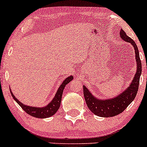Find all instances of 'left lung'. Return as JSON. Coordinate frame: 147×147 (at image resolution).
I'll return each instance as SVG.
<instances>
[{
	"instance_id": "left-lung-1",
	"label": "left lung",
	"mask_w": 147,
	"mask_h": 147,
	"mask_svg": "<svg viewBox=\"0 0 147 147\" xmlns=\"http://www.w3.org/2000/svg\"><path fill=\"white\" fill-rule=\"evenodd\" d=\"M120 37L124 41L133 45L136 54V61L137 63V71L131 84L124 92L111 99H99L95 97L85 86H83L84 95L86 102L92 113L99 117H109L119 115L127 108L135 99L138 90L140 77L142 73V63L140 58L139 50L137 45L132 38L126 34L122 29L120 30Z\"/></svg>"
}]
</instances>
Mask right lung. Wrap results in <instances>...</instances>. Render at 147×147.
I'll return each mask as SVG.
<instances>
[{
	"label": "right lung",
	"instance_id": "add662e5",
	"mask_svg": "<svg viewBox=\"0 0 147 147\" xmlns=\"http://www.w3.org/2000/svg\"><path fill=\"white\" fill-rule=\"evenodd\" d=\"M72 79H73V77L72 76H70V77H67L66 79H64L63 83L61 84L58 90L57 91L56 94H55V96L52 99V100L49 103L48 105L43 106V107H34V106L25 105L24 104L19 102L16 98L14 94L11 92V89H10V91H11V96H12L14 100L18 103V105L21 106L22 109H23V110H24V111H25L28 114H29L30 115L36 118L50 117L56 113L58 109H59L61 102L62 94H63L64 88L65 87V86L69 82H71Z\"/></svg>",
	"mask_w": 147,
	"mask_h": 147
}]
</instances>
